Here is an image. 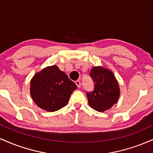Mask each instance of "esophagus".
I'll use <instances>...</instances> for the list:
<instances>
[{
	"label": "esophagus",
	"mask_w": 153,
	"mask_h": 153,
	"mask_svg": "<svg viewBox=\"0 0 153 153\" xmlns=\"http://www.w3.org/2000/svg\"><path fill=\"white\" fill-rule=\"evenodd\" d=\"M75 84H76L77 87L78 88H80V85H81V83H80V80H76V81H75Z\"/></svg>",
	"instance_id": "1"
}]
</instances>
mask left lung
<instances>
[{"instance_id":"obj_1","label":"left lung","mask_w":153,"mask_h":153,"mask_svg":"<svg viewBox=\"0 0 153 153\" xmlns=\"http://www.w3.org/2000/svg\"><path fill=\"white\" fill-rule=\"evenodd\" d=\"M94 83L92 92H87L88 103L91 108L103 112L118 101L120 91L114 75L108 69L101 66L94 67L90 73Z\"/></svg>"}]
</instances>
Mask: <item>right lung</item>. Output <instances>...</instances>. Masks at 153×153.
Wrapping results in <instances>:
<instances>
[{
	"label": "right lung",
	"mask_w": 153,
	"mask_h": 153,
	"mask_svg": "<svg viewBox=\"0 0 153 153\" xmlns=\"http://www.w3.org/2000/svg\"><path fill=\"white\" fill-rule=\"evenodd\" d=\"M76 88L75 82L57 65L47 67L36 73L30 84L35 103L47 111H55L65 106Z\"/></svg>",
	"instance_id": "obj_1"
}]
</instances>
